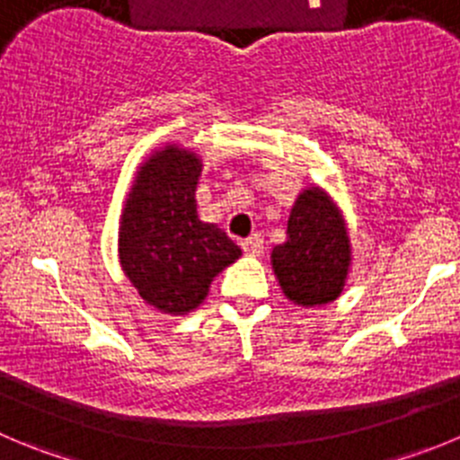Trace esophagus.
Here are the masks:
<instances>
[{
	"label": "esophagus",
	"mask_w": 460,
	"mask_h": 460,
	"mask_svg": "<svg viewBox=\"0 0 460 460\" xmlns=\"http://www.w3.org/2000/svg\"><path fill=\"white\" fill-rule=\"evenodd\" d=\"M240 244H243L244 254H250V256H261V254H263V250H265V243H263V238H261V235H252V238H244Z\"/></svg>",
	"instance_id": "1"
}]
</instances>
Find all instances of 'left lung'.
I'll use <instances>...</instances> for the list:
<instances>
[{
    "label": "left lung",
    "instance_id": "left-lung-1",
    "mask_svg": "<svg viewBox=\"0 0 460 460\" xmlns=\"http://www.w3.org/2000/svg\"><path fill=\"white\" fill-rule=\"evenodd\" d=\"M288 238L272 250V268L290 302L317 306L342 293L351 250L345 222L320 188H308L295 201Z\"/></svg>",
    "mask_w": 460,
    "mask_h": 460
}]
</instances>
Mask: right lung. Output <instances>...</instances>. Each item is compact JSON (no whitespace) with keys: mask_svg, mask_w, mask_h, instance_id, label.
I'll return each instance as SVG.
<instances>
[{"mask_svg":"<svg viewBox=\"0 0 460 460\" xmlns=\"http://www.w3.org/2000/svg\"><path fill=\"white\" fill-rule=\"evenodd\" d=\"M201 161L165 147L140 167L119 226V263L149 306L183 315L201 304L216 274L243 252L197 216Z\"/></svg>","mask_w":460,"mask_h":460,"instance_id":"right-lung-1","label":"right lung"}]
</instances>
